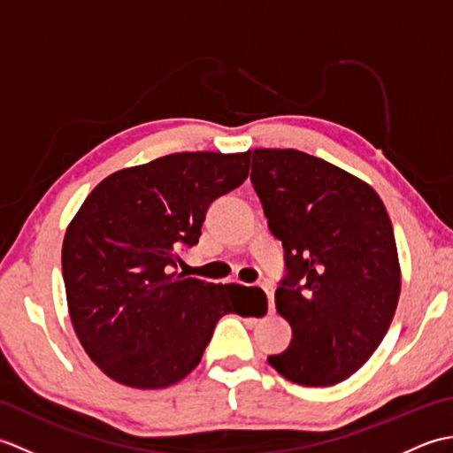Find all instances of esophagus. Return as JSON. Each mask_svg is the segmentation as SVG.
<instances>
[{
  "instance_id": "esophagus-1",
  "label": "esophagus",
  "mask_w": 453,
  "mask_h": 453,
  "mask_svg": "<svg viewBox=\"0 0 453 453\" xmlns=\"http://www.w3.org/2000/svg\"><path fill=\"white\" fill-rule=\"evenodd\" d=\"M263 290L268 296V310L274 311V288L271 284H263Z\"/></svg>"
}]
</instances>
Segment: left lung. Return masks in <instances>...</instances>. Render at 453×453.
Here are the masks:
<instances>
[{"label":"left lung","instance_id":"left-lung-1","mask_svg":"<svg viewBox=\"0 0 453 453\" xmlns=\"http://www.w3.org/2000/svg\"><path fill=\"white\" fill-rule=\"evenodd\" d=\"M251 180L284 247L276 310L292 326L268 364L297 386H334L368 362L397 310L388 210L368 182L297 150H253Z\"/></svg>","mask_w":453,"mask_h":453}]
</instances>
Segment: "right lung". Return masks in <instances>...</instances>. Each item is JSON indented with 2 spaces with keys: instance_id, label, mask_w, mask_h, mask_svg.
<instances>
[{
  "instance_id": "right-lung-1",
  "label": "right lung",
  "mask_w": 453,
  "mask_h": 453,
  "mask_svg": "<svg viewBox=\"0 0 453 453\" xmlns=\"http://www.w3.org/2000/svg\"><path fill=\"white\" fill-rule=\"evenodd\" d=\"M249 159L251 151H182L120 169L70 221L62 245L67 310L85 352L111 380L173 386L196 368L219 317L245 313L243 292L265 296L171 273L179 249L198 243L211 202L247 179Z\"/></svg>"
}]
</instances>
